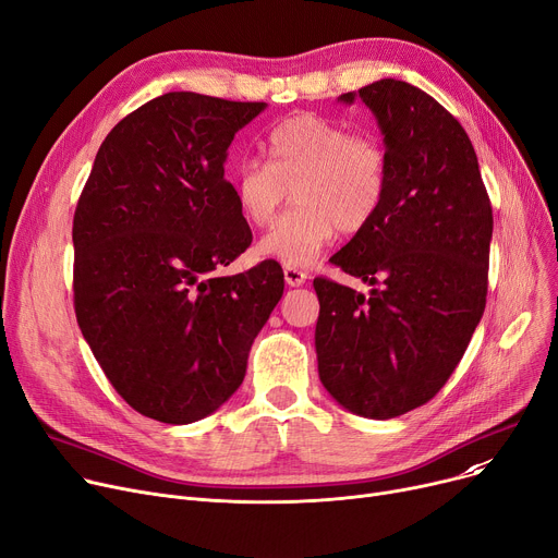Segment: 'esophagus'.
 <instances>
[{
  "label": "esophagus",
  "mask_w": 558,
  "mask_h": 558,
  "mask_svg": "<svg viewBox=\"0 0 558 558\" xmlns=\"http://www.w3.org/2000/svg\"><path fill=\"white\" fill-rule=\"evenodd\" d=\"M284 280H287L289 287H301V284H305L307 274L296 269V267H284Z\"/></svg>",
  "instance_id": "1"
}]
</instances>
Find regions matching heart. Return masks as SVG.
Returning <instances> with one entry per match:
<instances>
[{
  "label": "heart",
  "instance_id": "b5f03b06",
  "mask_svg": "<svg viewBox=\"0 0 558 558\" xmlns=\"http://www.w3.org/2000/svg\"><path fill=\"white\" fill-rule=\"evenodd\" d=\"M269 162L244 160L234 171V198L246 221L271 226L294 192L299 208L257 244L262 257L310 267L337 230L360 232L383 210L389 156L375 135L350 133L324 114L301 112L267 137Z\"/></svg>",
  "mask_w": 558,
  "mask_h": 558
}]
</instances>
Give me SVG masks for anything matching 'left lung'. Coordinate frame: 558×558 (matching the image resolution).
<instances>
[{
	"label": "left lung",
	"mask_w": 558,
	"mask_h": 558,
	"mask_svg": "<svg viewBox=\"0 0 558 558\" xmlns=\"http://www.w3.org/2000/svg\"><path fill=\"white\" fill-rule=\"evenodd\" d=\"M362 99L389 156L377 219L332 264L368 294L316 278V357L328 393L387 421L432 400L461 362L486 307L493 210L477 156L454 117L416 85L383 78Z\"/></svg>",
	"instance_id": "1"
}]
</instances>
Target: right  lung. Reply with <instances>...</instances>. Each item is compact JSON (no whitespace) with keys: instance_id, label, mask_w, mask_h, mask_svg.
I'll use <instances>...</instances> for the list:
<instances>
[{"instance_id":"add662e5","label":"right lung","mask_w":558,"mask_h":558,"mask_svg":"<svg viewBox=\"0 0 558 558\" xmlns=\"http://www.w3.org/2000/svg\"><path fill=\"white\" fill-rule=\"evenodd\" d=\"M267 108L167 93L99 146L74 213V312L114 391L169 425L210 416L240 389L284 274L264 259L217 276L251 246L223 179L228 146Z\"/></svg>"}]
</instances>
